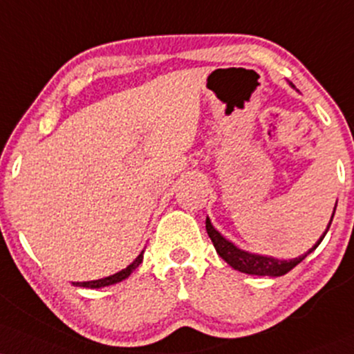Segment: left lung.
Masks as SVG:
<instances>
[{
	"instance_id": "obj_1",
	"label": "left lung",
	"mask_w": 354,
	"mask_h": 354,
	"mask_svg": "<svg viewBox=\"0 0 354 354\" xmlns=\"http://www.w3.org/2000/svg\"><path fill=\"white\" fill-rule=\"evenodd\" d=\"M335 209H336V204H335ZM335 209L333 214H331L330 223L326 225V231L323 232V236L320 239L317 241L312 249H308L304 255H299L295 259H288V261H280V259L275 257H269V255H261V254H252V252H247V250H242L237 247L234 242L227 241L225 237L221 234L219 231H216L214 225L211 224V219L206 218V231L207 236L211 237L212 244L216 247V252H218L221 257L224 259L232 269L242 272V274H249V275H267V277H280L285 275L287 272H290L293 267L299 266V263L304 261L308 254H312L320 242L323 241V237L326 236L328 229H330L331 221H333L335 216Z\"/></svg>"
}]
</instances>
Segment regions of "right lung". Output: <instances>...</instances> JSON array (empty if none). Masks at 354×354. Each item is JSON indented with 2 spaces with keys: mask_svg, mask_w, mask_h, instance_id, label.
<instances>
[{
  "mask_svg": "<svg viewBox=\"0 0 354 354\" xmlns=\"http://www.w3.org/2000/svg\"><path fill=\"white\" fill-rule=\"evenodd\" d=\"M143 252H145V250H142V252H140L138 257H136L135 261L131 262L129 267H125V269H123V270L117 272V274L104 277V279H99V280H91V282H72V285H75V287H85V288H100V287H109V285L122 282V280L129 279L131 272H133L136 267H138L140 263H142Z\"/></svg>",
  "mask_w": 354,
  "mask_h": 354,
  "instance_id": "obj_1",
  "label": "right lung"
}]
</instances>
